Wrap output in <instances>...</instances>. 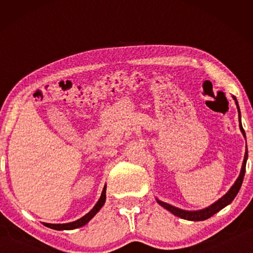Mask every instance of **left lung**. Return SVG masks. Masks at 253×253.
Here are the masks:
<instances>
[{
	"instance_id": "1",
	"label": "left lung",
	"mask_w": 253,
	"mask_h": 253,
	"mask_svg": "<svg viewBox=\"0 0 253 253\" xmlns=\"http://www.w3.org/2000/svg\"><path fill=\"white\" fill-rule=\"evenodd\" d=\"M233 99L235 100V104H237L238 107V111H239V119H240V129H241L243 136L246 137V132L245 129H243L242 127V124H241V115H240V109H239V106H238V101L235 99V97L233 96ZM247 158H248V149L246 151L245 154V160H243V164H242V169H241V172H240V175L237 181L233 184V186L230 188L228 193H226L224 196H222V198L216 201L215 203H213L211 207H209L204 210H200V211H184V210L181 209H177L175 207H172V205H169L165 202H162V201H158L157 202L160 205H162L163 208L169 210V212H172L174 215H176L178 217H181V219L184 220H188V221H204L209 219V217H211L212 215H214L216 212H219L220 210H222L223 208H225L226 205H229L232 201L234 200L235 196H237L238 192L240 191V187L242 185V182H243V177H245V173H246V164H247Z\"/></svg>"
}]
</instances>
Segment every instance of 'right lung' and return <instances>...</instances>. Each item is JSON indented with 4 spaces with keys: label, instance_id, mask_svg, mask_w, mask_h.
Listing matches in <instances>:
<instances>
[{
    "label": "right lung",
    "instance_id": "add662e5",
    "mask_svg": "<svg viewBox=\"0 0 253 253\" xmlns=\"http://www.w3.org/2000/svg\"><path fill=\"white\" fill-rule=\"evenodd\" d=\"M105 201H106V185L104 187V190H102L101 196H100V199L98 200L97 204L93 207V209L90 212L85 214V215L81 217V219L77 220L75 222H71V223H65V224H50V223H43V224L45 226H48V228H51L53 230H74L77 228H80V226H84V224H87L88 222L96 215L98 211H99V210L102 208V205L105 204Z\"/></svg>",
    "mask_w": 253,
    "mask_h": 253
}]
</instances>
